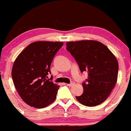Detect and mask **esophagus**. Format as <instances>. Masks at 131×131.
I'll return each instance as SVG.
<instances>
[{"instance_id":"obj_1","label":"esophagus","mask_w":131,"mask_h":131,"mask_svg":"<svg viewBox=\"0 0 131 131\" xmlns=\"http://www.w3.org/2000/svg\"><path fill=\"white\" fill-rule=\"evenodd\" d=\"M73 84H74V83H73V82H71V83H70V84H67V86H70H70H72Z\"/></svg>"}]
</instances>
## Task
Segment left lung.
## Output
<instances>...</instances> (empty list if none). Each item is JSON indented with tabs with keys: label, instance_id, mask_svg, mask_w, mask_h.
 <instances>
[{
	"label": "left lung",
	"instance_id": "obj_1",
	"mask_svg": "<svg viewBox=\"0 0 131 131\" xmlns=\"http://www.w3.org/2000/svg\"><path fill=\"white\" fill-rule=\"evenodd\" d=\"M67 49L74 57L82 72H88L82 83L83 93L76 99L88 107L104 102L116 84L118 63L115 56L105 45L95 40L68 41Z\"/></svg>",
	"mask_w": 131,
	"mask_h": 131
}]
</instances>
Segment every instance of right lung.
I'll list each match as a JSON object with an SVG mask.
<instances>
[{
	"instance_id": "right-lung-1",
	"label": "right lung",
	"mask_w": 131,
	"mask_h": 131,
	"mask_svg": "<svg viewBox=\"0 0 131 131\" xmlns=\"http://www.w3.org/2000/svg\"><path fill=\"white\" fill-rule=\"evenodd\" d=\"M62 41H38L29 44L15 59L12 68L15 88L24 102L43 108L55 101L60 86L48 79L54 55Z\"/></svg>"
}]
</instances>
